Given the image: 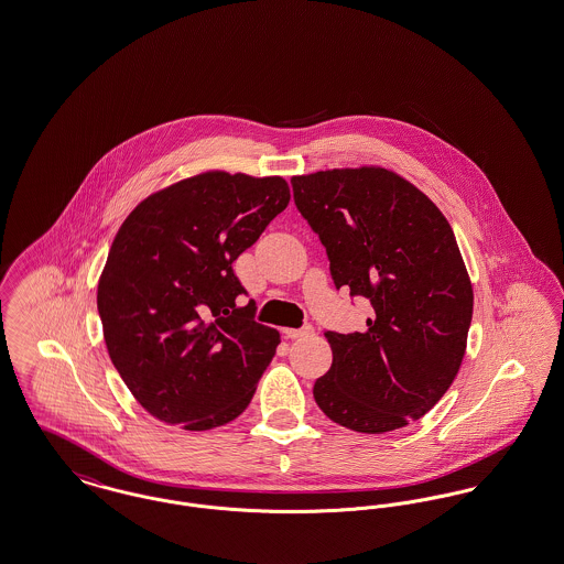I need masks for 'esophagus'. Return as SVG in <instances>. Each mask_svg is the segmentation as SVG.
Segmentation results:
<instances>
[{
  "label": "esophagus",
  "mask_w": 564,
  "mask_h": 564,
  "mask_svg": "<svg viewBox=\"0 0 564 564\" xmlns=\"http://www.w3.org/2000/svg\"><path fill=\"white\" fill-rule=\"evenodd\" d=\"M315 329H313V325H302V327H288V329H283V334L288 336V338H292V340H295V338H306V336H311Z\"/></svg>",
  "instance_id": "esophagus-1"
}]
</instances>
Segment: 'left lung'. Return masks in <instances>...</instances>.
<instances>
[{
	"instance_id": "obj_1",
	"label": "left lung",
	"mask_w": 564,
	"mask_h": 564,
	"mask_svg": "<svg viewBox=\"0 0 564 564\" xmlns=\"http://www.w3.org/2000/svg\"><path fill=\"white\" fill-rule=\"evenodd\" d=\"M292 188L325 247L336 290L372 304L366 332H325L334 359L313 387L315 402L359 433L419 421L453 384L474 313L448 219L380 166L297 175Z\"/></svg>"
}]
</instances>
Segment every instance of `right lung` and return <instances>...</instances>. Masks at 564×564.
<instances>
[{"label": "right lung", "instance_id": "obj_1", "mask_svg": "<svg viewBox=\"0 0 564 564\" xmlns=\"http://www.w3.org/2000/svg\"><path fill=\"white\" fill-rule=\"evenodd\" d=\"M290 203L283 177L209 171L148 196L99 279L109 359L152 416L182 430L235 421L281 336L239 306L232 262Z\"/></svg>", "mask_w": 564, "mask_h": 564}]
</instances>
